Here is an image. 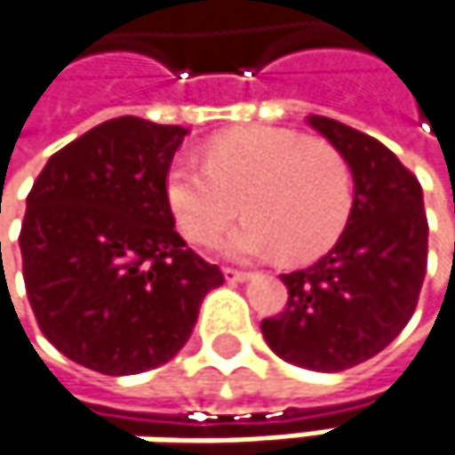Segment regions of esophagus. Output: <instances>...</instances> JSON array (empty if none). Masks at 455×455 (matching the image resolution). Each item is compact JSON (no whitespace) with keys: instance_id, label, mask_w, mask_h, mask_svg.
Returning <instances> with one entry per match:
<instances>
[{"instance_id":"1","label":"esophagus","mask_w":455,"mask_h":455,"mask_svg":"<svg viewBox=\"0 0 455 455\" xmlns=\"http://www.w3.org/2000/svg\"><path fill=\"white\" fill-rule=\"evenodd\" d=\"M224 278H227L228 283H242V281H247V278H250V273H247V270L224 268Z\"/></svg>"}]
</instances>
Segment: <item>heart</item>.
<instances>
[{
  "label": "heart",
  "mask_w": 455,
  "mask_h": 455,
  "mask_svg": "<svg viewBox=\"0 0 455 455\" xmlns=\"http://www.w3.org/2000/svg\"><path fill=\"white\" fill-rule=\"evenodd\" d=\"M351 192L349 164L333 145L275 127L224 132L205 145V166L177 161L164 177L166 205L189 242H213L242 205L247 219L221 242L239 260L323 255L349 221Z\"/></svg>",
  "instance_id": "1"
}]
</instances>
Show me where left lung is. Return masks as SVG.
<instances>
[{
	"label": "left lung",
	"mask_w": 455,
	"mask_h": 455,
	"mask_svg": "<svg viewBox=\"0 0 455 455\" xmlns=\"http://www.w3.org/2000/svg\"><path fill=\"white\" fill-rule=\"evenodd\" d=\"M349 164L354 203L339 242L310 268L283 273L286 310L260 323L283 362L341 372L375 356L414 315L427 270L417 177L386 145L328 116H307Z\"/></svg>",
	"instance_id": "obj_1"
}]
</instances>
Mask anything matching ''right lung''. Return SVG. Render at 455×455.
Masks as SVG:
<instances>
[{"label": "right lung", "instance_id": "add662e5", "mask_svg": "<svg viewBox=\"0 0 455 455\" xmlns=\"http://www.w3.org/2000/svg\"><path fill=\"white\" fill-rule=\"evenodd\" d=\"M189 130L116 116L57 150L25 200L22 278L67 359L135 375L169 362L224 283L174 231L164 177Z\"/></svg>", "mask_w": 455, "mask_h": 455}]
</instances>
